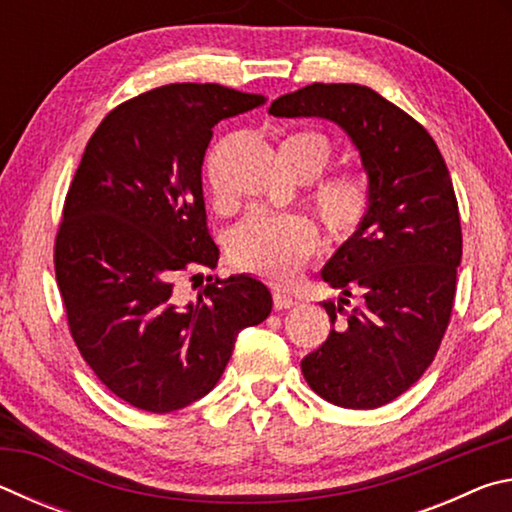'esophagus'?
Returning <instances> with one entry per match:
<instances>
[{"instance_id": "esophagus-1", "label": "esophagus", "mask_w": 512, "mask_h": 512, "mask_svg": "<svg viewBox=\"0 0 512 512\" xmlns=\"http://www.w3.org/2000/svg\"><path fill=\"white\" fill-rule=\"evenodd\" d=\"M273 305H275V309H291V307H296V298H293L289 291L277 289V291H273Z\"/></svg>"}]
</instances>
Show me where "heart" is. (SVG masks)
Masks as SVG:
<instances>
[{"label": "heart", "mask_w": 512, "mask_h": 512, "mask_svg": "<svg viewBox=\"0 0 512 512\" xmlns=\"http://www.w3.org/2000/svg\"><path fill=\"white\" fill-rule=\"evenodd\" d=\"M332 160V144L318 133H293L280 144V162L300 180H314ZM216 201H225L223 187L212 176ZM320 221L334 237L348 239L357 232L372 210L370 183L359 173H336L311 189ZM318 246V232L302 214L250 212L230 232L232 262L273 282H287L300 271Z\"/></svg>", "instance_id": "obj_1"}]
</instances>
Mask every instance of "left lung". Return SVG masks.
<instances>
[{
	"instance_id": "obj_1",
	"label": "left lung",
	"mask_w": 512,
	"mask_h": 512,
	"mask_svg": "<svg viewBox=\"0 0 512 512\" xmlns=\"http://www.w3.org/2000/svg\"><path fill=\"white\" fill-rule=\"evenodd\" d=\"M268 112L332 121L359 151L372 210L320 271L343 296L323 302L332 332L300 368L323 400L377 409L431 366L452 316L463 237L447 164L418 121L366 85L314 83ZM352 288L362 305L345 310Z\"/></svg>"
}]
</instances>
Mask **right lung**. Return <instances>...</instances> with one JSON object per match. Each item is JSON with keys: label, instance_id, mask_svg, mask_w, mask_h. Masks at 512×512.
Here are the masks:
<instances>
[{"label": "right lung", "instance_id": "add662e5", "mask_svg": "<svg viewBox=\"0 0 512 512\" xmlns=\"http://www.w3.org/2000/svg\"><path fill=\"white\" fill-rule=\"evenodd\" d=\"M266 103L216 83H171L101 121L74 173L56 237V282L69 332L121 400L185 409L221 379L237 334L273 307L253 275H207L196 300L176 291L187 266L214 268L203 160L221 119Z\"/></svg>", "mask_w": 512, "mask_h": 512}]
</instances>
